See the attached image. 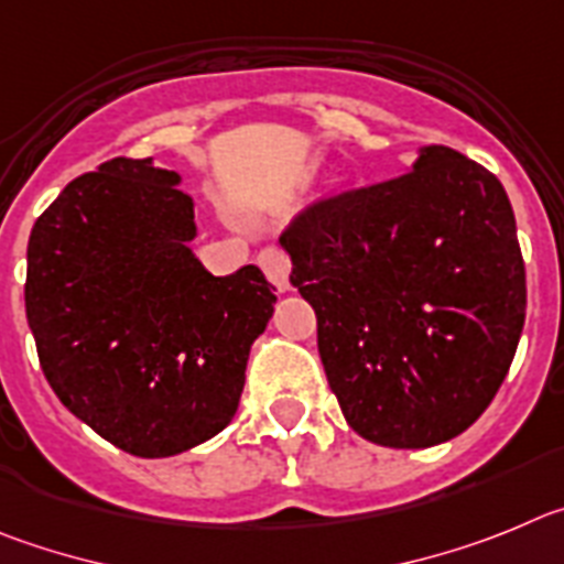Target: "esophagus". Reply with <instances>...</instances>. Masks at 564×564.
Returning <instances> with one entry per match:
<instances>
[{
	"label": "esophagus",
	"mask_w": 564,
	"mask_h": 564,
	"mask_svg": "<svg viewBox=\"0 0 564 564\" xmlns=\"http://www.w3.org/2000/svg\"><path fill=\"white\" fill-rule=\"evenodd\" d=\"M258 267H261L263 275L270 278L281 292H289V256L283 252V247H263V250L258 252Z\"/></svg>",
	"instance_id": "obj_1"
}]
</instances>
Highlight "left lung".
<instances>
[{
  "instance_id": "obj_1",
  "label": "left lung",
  "mask_w": 564,
  "mask_h": 564,
  "mask_svg": "<svg viewBox=\"0 0 564 564\" xmlns=\"http://www.w3.org/2000/svg\"><path fill=\"white\" fill-rule=\"evenodd\" d=\"M281 245L362 438L421 449L480 419L525 323L514 210L491 171L427 145L408 174L312 202Z\"/></svg>"
}]
</instances>
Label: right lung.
Wrapping results in <instances>:
<instances>
[{
	"label": "right lung",
	"instance_id": "right-lung-1",
	"mask_svg": "<svg viewBox=\"0 0 564 564\" xmlns=\"http://www.w3.org/2000/svg\"><path fill=\"white\" fill-rule=\"evenodd\" d=\"M176 171L115 160L35 219L24 308L61 404L137 458L227 427L275 286L252 263L216 278L191 252L194 199Z\"/></svg>",
	"mask_w": 564,
	"mask_h": 564
}]
</instances>
